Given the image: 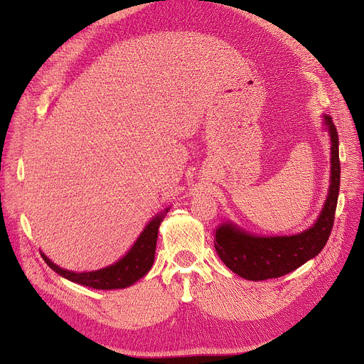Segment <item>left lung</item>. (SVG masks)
<instances>
[{
	"label": "left lung",
	"mask_w": 364,
	"mask_h": 364,
	"mask_svg": "<svg viewBox=\"0 0 364 364\" xmlns=\"http://www.w3.org/2000/svg\"><path fill=\"white\" fill-rule=\"evenodd\" d=\"M321 118L323 129L331 140V184L316 223L289 236L254 235L233 221H223L215 228L214 246L218 257L233 273L246 280L276 279L296 270L318 255L331 236L341 181L339 141L332 118L324 113Z\"/></svg>",
	"instance_id": "left-lung-1"
}]
</instances>
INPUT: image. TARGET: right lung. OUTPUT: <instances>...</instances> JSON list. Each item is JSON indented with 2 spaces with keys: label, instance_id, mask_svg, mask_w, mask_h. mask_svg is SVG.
I'll list each match as a JSON object with an SVG mask.
<instances>
[{
  "label": "right lung",
  "instance_id": "obj_1",
  "mask_svg": "<svg viewBox=\"0 0 364 364\" xmlns=\"http://www.w3.org/2000/svg\"><path fill=\"white\" fill-rule=\"evenodd\" d=\"M168 211H169V206L153 217L146 224L137 240L132 243L129 251L117 262L103 267V269L92 270V272H81V273L70 272V270L62 269L60 265L54 264L43 251H41V255L51 270H54L57 274L73 283L88 286V288L100 289V291L125 289L128 286L139 282L151 269L153 261H155L159 225L164 221Z\"/></svg>",
  "mask_w": 364,
  "mask_h": 364
}]
</instances>
